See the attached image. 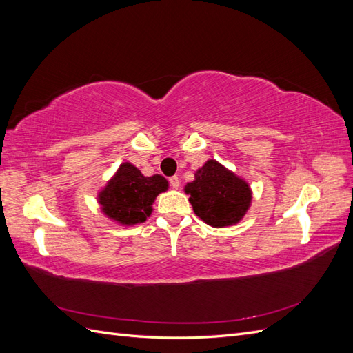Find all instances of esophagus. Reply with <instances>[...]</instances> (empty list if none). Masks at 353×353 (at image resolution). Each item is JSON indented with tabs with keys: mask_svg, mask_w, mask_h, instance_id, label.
Here are the masks:
<instances>
[{
	"mask_svg": "<svg viewBox=\"0 0 353 353\" xmlns=\"http://www.w3.org/2000/svg\"><path fill=\"white\" fill-rule=\"evenodd\" d=\"M169 183H170V185H172V188H175V190L179 188V178H178L176 175L170 176V178H169Z\"/></svg>",
	"mask_w": 353,
	"mask_h": 353,
	"instance_id": "34e87169",
	"label": "esophagus"
}]
</instances>
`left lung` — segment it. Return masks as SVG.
Listing matches in <instances>:
<instances>
[{
    "mask_svg": "<svg viewBox=\"0 0 353 353\" xmlns=\"http://www.w3.org/2000/svg\"><path fill=\"white\" fill-rule=\"evenodd\" d=\"M196 215L213 228L239 223L250 209L253 193L248 181L215 159L206 160L184 187Z\"/></svg>",
    "mask_w": 353,
    "mask_h": 353,
    "instance_id": "1",
    "label": "left lung"
}]
</instances>
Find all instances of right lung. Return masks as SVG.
<instances>
[{"label": "right lung", "instance_id": "right-lung-1", "mask_svg": "<svg viewBox=\"0 0 353 353\" xmlns=\"http://www.w3.org/2000/svg\"><path fill=\"white\" fill-rule=\"evenodd\" d=\"M169 188L162 175L144 176L131 162H123L97 193L103 215L122 227H134L150 218L153 203Z\"/></svg>", "mask_w": 353, "mask_h": 353}]
</instances>
